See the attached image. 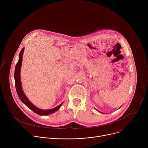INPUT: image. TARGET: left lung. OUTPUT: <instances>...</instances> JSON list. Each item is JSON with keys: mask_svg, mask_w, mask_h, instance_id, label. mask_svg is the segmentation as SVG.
Returning a JSON list of instances; mask_svg holds the SVG:
<instances>
[{"mask_svg": "<svg viewBox=\"0 0 148 148\" xmlns=\"http://www.w3.org/2000/svg\"><path fill=\"white\" fill-rule=\"evenodd\" d=\"M97 111H98V110H97ZM98 111V112H100V111Z\"/></svg>", "mask_w": 148, "mask_h": 148, "instance_id": "left-lung-1", "label": "left lung"}]
</instances>
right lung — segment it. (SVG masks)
Returning <instances> with one entry per match:
<instances>
[{"mask_svg":"<svg viewBox=\"0 0 148 148\" xmlns=\"http://www.w3.org/2000/svg\"><path fill=\"white\" fill-rule=\"evenodd\" d=\"M24 50H25V48H23L19 53L18 61L16 65L15 70H14V77L15 80V86H16V89L17 95L19 98L20 99V100L22 101V102L24 104H25L29 108L32 110L34 113L40 115H48L49 114H53L54 112L57 111L60 109L62 103L59 105L58 106L51 110H40L37 107H36L34 105H33L29 100V99L25 95L23 91L22 90V84H21V79H20V70H21V67H22V59H23L22 57H23Z\"/></svg>","mask_w":148,"mask_h":148,"instance_id":"1","label":"right lung"}]
</instances>
